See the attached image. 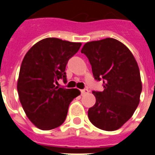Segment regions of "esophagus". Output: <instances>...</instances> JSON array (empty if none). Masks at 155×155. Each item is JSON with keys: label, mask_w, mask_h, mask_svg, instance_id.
I'll return each mask as SVG.
<instances>
[{"label": "esophagus", "mask_w": 155, "mask_h": 155, "mask_svg": "<svg viewBox=\"0 0 155 155\" xmlns=\"http://www.w3.org/2000/svg\"><path fill=\"white\" fill-rule=\"evenodd\" d=\"M88 92H88V90H87V89L81 90V95H82V96H84V95L87 94Z\"/></svg>", "instance_id": "34e87169"}]
</instances>
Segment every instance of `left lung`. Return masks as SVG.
Instances as JSON below:
<instances>
[{"mask_svg":"<svg viewBox=\"0 0 155 155\" xmlns=\"http://www.w3.org/2000/svg\"><path fill=\"white\" fill-rule=\"evenodd\" d=\"M81 53L88 58L95 79L103 80V92H92L96 104L88 109V119L101 130H118L140 102L142 85L137 61L126 46L112 38L85 43Z\"/></svg>","mask_w":155,"mask_h":155,"instance_id":"obj_1","label":"left lung"}]
</instances>
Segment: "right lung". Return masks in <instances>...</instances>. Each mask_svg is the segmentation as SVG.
Returning a JSON list of instances; mask_svg holds the SVG:
<instances>
[{"label":"right lung","instance_id":"obj_1","mask_svg":"<svg viewBox=\"0 0 155 155\" xmlns=\"http://www.w3.org/2000/svg\"><path fill=\"white\" fill-rule=\"evenodd\" d=\"M81 42L47 38L35 43L25 54L18 80L19 100L27 117L40 130H50L64 122L69 104L80 95L77 88L56 87L64 81L66 65Z\"/></svg>","mask_w":155,"mask_h":155}]
</instances>
